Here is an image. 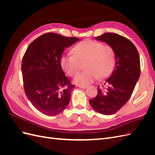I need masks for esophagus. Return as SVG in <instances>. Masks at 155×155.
Returning a JSON list of instances; mask_svg holds the SVG:
<instances>
[{"label": "esophagus", "instance_id": "obj_1", "mask_svg": "<svg viewBox=\"0 0 155 155\" xmlns=\"http://www.w3.org/2000/svg\"><path fill=\"white\" fill-rule=\"evenodd\" d=\"M78 87H79V88H83V89H85V88H87V87H86V86H81V85H78Z\"/></svg>", "mask_w": 155, "mask_h": 155}]
</instances>
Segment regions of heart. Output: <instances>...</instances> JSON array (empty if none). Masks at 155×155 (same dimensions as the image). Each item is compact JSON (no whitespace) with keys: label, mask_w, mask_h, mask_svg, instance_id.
<instances>
[{"label":"heart","mask_w":155,"mask_h":155,"mask_svg":"<svg viewBox=\"0 0 155 155\" xmlns=\"http://www.w3.org/2000/svg\"><path fill=\"white\" fill-rule=\"evenodd\" d=\"M73 55L66 54L61 58V65L68 76L74 77L80 71L84 64V70L74 78L78 85L85 86L98 78L104 79L111 74L116 64V52L110 45L101 42L85 40L74 46Z\"/></svg>","instance_id":"obj_1"}]
</instances>
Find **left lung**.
I'll use <instances>...</instances> for the list:
<instances>
[{
  "mask_svg": "<svg viewBox=\"0 0 155 155\" xmlns=\"http://www.w3.org/2000/svg\"><path fill=\"white\" fill-rule=\"evenodd\" d=\"M96 39L107 43L116 52L113 72L104 85L97 87V96L89 100L98 113L111 115L118 112L129 100L140 75V61L134 45L115 33H105Z\"/></svg>",
  "mask_w": 155,
  "mask_h": 155,
  "instance_id": "1",
  "label": "left lung"
}]
</instances>
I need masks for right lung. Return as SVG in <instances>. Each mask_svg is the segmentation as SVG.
<instances>
[{"mask_svg":"<svg viewBox=\"0 0 155 155\" xmlns=\"http://www.w3.org/2000/svg\"><path fill=\"white\" fill-rule=\"evenodd\" d=\"M79 39L46 33L31 42L23 55L22 74L28 99L47 116L63 112L69 104L75 87L61 65L64 50Z\"/></svg>","mask_w":155,"mask_h":155,"instance_id":"obj_1","label":"right lung"}]
</instances>
